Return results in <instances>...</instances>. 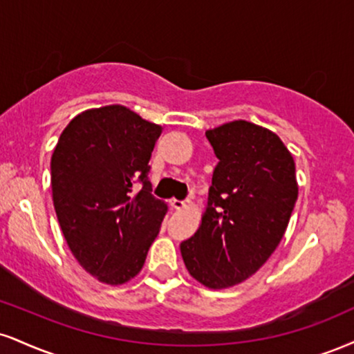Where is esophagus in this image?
Listing matches in <instances>:
<instances>
[{"label": "esophagus", "instance_id": "1", "mask_svg": "<svg viewBox=\"0 0 354 354\" xmlns=\"http://www.w3.org/2000/svg\"><path fill=\"white\" fill-rule=\"evenodd\" d=\"M169 204H171L173 209H176V211H181V209H186V207H189V201H180V199H171Z\"/></svg>", "mask_w": 354, "mask_h": 354}]
</instances>
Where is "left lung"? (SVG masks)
I'll use <instances>...</instances> for the list:
<instances>
[{"label": "left lung", "instance_id": "left-lung-1", "mask_svg": "<svg viewBox=\"0 0 354 354\" xmlns=\"http://www.w3.org/2000/svg\"><path fill=\"white\" fill-rule=\"evenodd\" d=\"M206 138L219 163L201 225L180 249L191 277L218 290L244 282L274 254L299 185L292 153L274 131L234 120Z\"/></svg>", "mask_w": 354, "mask_h": 354}]
</instances>
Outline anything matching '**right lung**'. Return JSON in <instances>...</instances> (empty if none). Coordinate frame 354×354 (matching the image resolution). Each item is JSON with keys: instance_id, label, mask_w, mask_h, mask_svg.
<instances>
[{"instance_id": "add662e5", "label": "right lung", "mask_w": 354, "mask_h": 354, "mask_svg": "<svg viewBox=\"0 0 354 354\" xmlns=\"http://www.w3.org/2000/svg\"><path fill=\"white\" fill-rule=\"evenodd\" d=\"M161 130L123 105H105L72 118L54 148L57 221L71 252L102 283L133 279L160 232L168 206L151 194L148 161Z\"/></svg>"}]
</instances>
